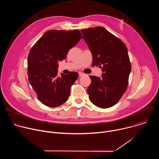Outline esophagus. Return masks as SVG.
<instances>
[{
	"instance_id": "esophagus-1",
	"label": "esophagus",
	"mask_w": 159,
	"mask_h": 159,
	"mask_svg": "<svg viewBox=\"0 0 159 159\" xmlns=\"http://www.w3.org/2000/svg\"><path fill=\"white\" fill-rule=\"evenodd\" d=\"M79 76H80V77H82V76L84 75V73H82V72H79Z\"/></svg>"
}]
</instances>
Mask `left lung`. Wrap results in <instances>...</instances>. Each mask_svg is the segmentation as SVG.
<instances>
[{
  "label": "left lung",
  "mask_w": 159,
  "mask_h": 159,
  "mask_svg": "<svg viewBox=\"0 0 159 159\" xmlns=\"http://www.w3.org/2000/svg\"><path fill=\"white\" fill-rule=\"evenodd\" d=\"M84 39L92 53L94 66L102 77L90 76L87 93L90 101L101 108L115 105L125 93L131 66L125 43L103 27L82 30Z\"/></svg>",
  "instance_id": "obj_1"
}]
</instances>
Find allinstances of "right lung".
<instances>
[{
	"label": "right lung",
	"instance_id": "1",
	"mask_svg": "<svg viewBox=\"0 0 159 159\" xmlns=\"http://www.w3.org/2000/svg\"><path fill=\"white\" fill-rule=\"evenodd\" d=\"M82 38L77 30H50L31 49L28 57V80L43 104L57 107L69 98L70 87L79 74L72 72L58 75V61L65 59L69 50Z\"/></svg>",
	"mask_w": 159,
	"mask_h": 159
}]
</instances>
